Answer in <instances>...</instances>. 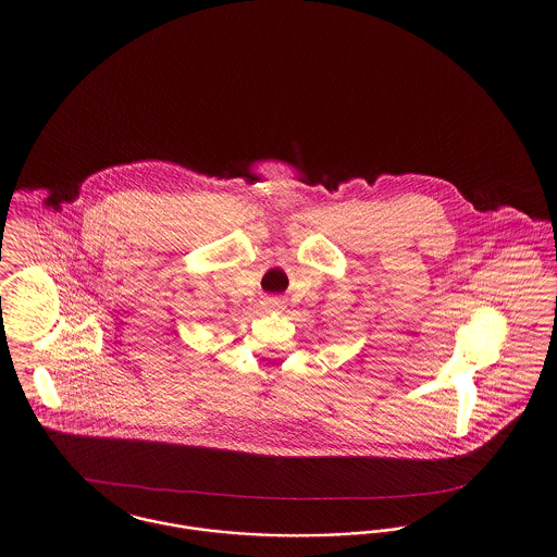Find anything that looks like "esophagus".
Instances as JSON below:
<instances>
[{"label":"esophagus","instance_id":"esophagus-1","mask_svg":"<svg viewBox=\"0 0 557 557\" xmlns=\"http://www.w3.org/2000/svg\"><path fill=\"white\" fill-rule=\"evenodd\" d=\"M265 307L269 311H282L284 309V300L282 298H269V300H265Z\"/></svg>","mask_w":557,"mask_h":557}]
</instances>
